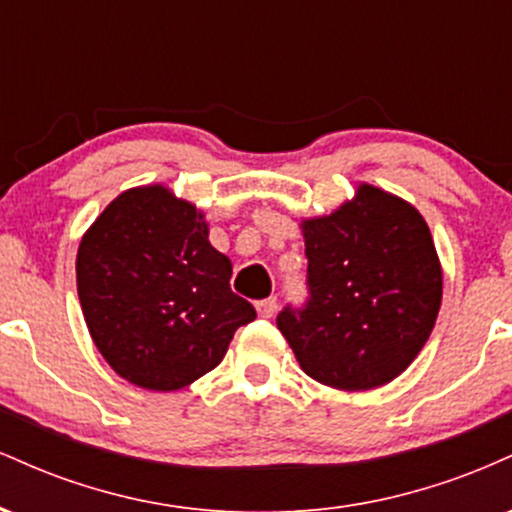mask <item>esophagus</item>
Masks as SVG:
<instances>
[{"instance_id": "obj_1", "label": "esophagus", "mask_w": 512, "mask_h": 512, "mask_svg": "<svg viewBox=\"0 0 512 512\" xmlns=\"http://www.w3.org/2000/svg\"><path fill=\"white\" fill-rule=\"evenodd\" d=\"M276 308H279L276 298H264V301L257 303V313H260V317H272L276 313Z\"/></svg>"}]
</instances>
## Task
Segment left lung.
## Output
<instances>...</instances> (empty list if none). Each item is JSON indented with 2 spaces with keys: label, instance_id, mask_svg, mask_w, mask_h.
Listing matches in <instances>:
<instances>
[{
  "label": "left lung",
  "instance_id": "1",
  "mask_svg": "<svg viewBox=\"0 0 512 512\" xmlns=\"http://www.w3.org/2000/svg\"><path fill=\"white\" fill-rule=\"evenodd\" d=\"M310 298L276 327L305 375L344 392L392 383L424 349L443 298V269L424 216L380 187L303 219Z\"/></svg>",
  "mask_w": 512,
  "mask_h": 512
}]
</instances>
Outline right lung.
I'll return each mask as SVG.
<instances>
[{
    "instance_id": "1",
    "label": "right lung",
    "mask_w": 512,
    "mask_h": 512,
    "mask_svg": "<svg viewBox=\"0 0 512 512\" xmlns=\"http://www.w3.org/2000/svg\"><path fill=\"white\" fill-rule=\"evenodd\" d=\"M231 260L195 204L163 185L117 195L76 252V291L93 344L127 383L173 392L226 356L255 308L231 291Z\"/></svg>"
}]
</instances>
